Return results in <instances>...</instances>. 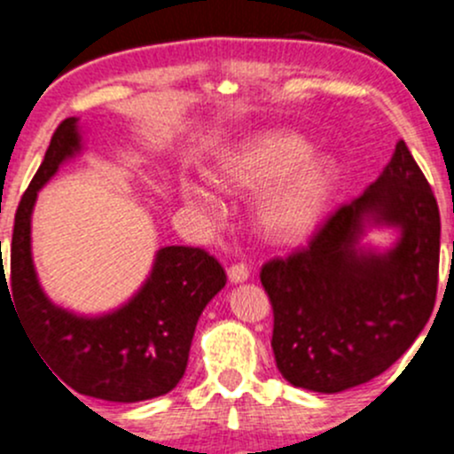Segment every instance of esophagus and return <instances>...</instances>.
I'll use <instances>...</instances> for the list:
<instances>
[{
	"label": "esophagus",
	"mask_w": 454,
	"mask_h": 454,
	"mask_svg": "<svg viewBox=\"0 0 454 454\" xmlns=\"http://www.w3.org/2000/svg\"><path fill=\"white\" fill-rule=\"evenodd\" d=\"M248 277H250V268L244 263V261H237V263H232L231 268H228V278H231L232 283H244Z\"/></svg>",
	"instance_id": "obj_1"
}]
</instances>
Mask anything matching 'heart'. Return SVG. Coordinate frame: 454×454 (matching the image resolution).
I'll list each match as a JSON object with an SVG mask.
<instances>
[{"label":"heart","mask_w":454,"mask_h":454,"mask_svg":"<svg viewBox=\"0 0 454 454\" xmlns=\"http://www.w3.org/2000/svg\"><path fill=\"white\" fill-rule=\"evenodd\" d=\"M308 153V142L299 136L268 131L241 142L215 168V180L223 189H263L256 201V226L272 244H299L312 235L336 189L332 160ZM184 198L217 210V200L206 186L184 184Z\"/></svg>","instance_id":"obj_1"}]
</instances>
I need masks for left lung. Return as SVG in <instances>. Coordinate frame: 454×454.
<instances>
[{
    "instance_id": "obj_1",
    "label": "left lung",
    "mask_w": 454,
    "mask_h": 454,
    "mask_svg": "<svg viewBox=\"0 0 454 454\" xmlns=\"http://www.w3.org/2000/svg\"><path fill=\"white\" fill-rule=\"evenodd\" d=\"M364 216L403 228L391 254L355 250ZM439 232L433 189L400 140L382 176L333 210L308 246L261 265L283 378L308 391L338 393L391 367L433 314Z\"/></svg>"
}]
</instances>
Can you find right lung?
<instances>
[{
    "label": "right lung",
    "instance_id": "obj_1",
    "mask_svg": "<svg viewBox=\"0 0 454 454\" xmlns=\"http://www.w3.org/2000/svg\"><path fill=\"white\" fill-rule=\"evenodd\" d=\"M79 149L76 118H66L17 206L11 272L2 268L0 290H12L21 325L54 378L98 400H151L176 388L184 375L195 325L206 303L226 286V270L204 248L168 246L158 253L145 287L118 312L83 318L54 308L32 265L30 213L41 186Z\"/></svg>",
    "mask_w": 454,
    "mask_h": 454
}]
</instances>
